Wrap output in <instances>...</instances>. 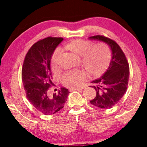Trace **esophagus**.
I'll list each match as a JSON object with an SVG mask.
<instances>
[{
	"mask_svg": "<svg viewBox=\"0 0 147 147\" xmlns=\"http://www.w3.org/2000/svg\"><path fill=\"white\" fill-rule=\"evenodd\" d=\"M83 88H69L70 91H73V90H82Z\"/></svg>",
	"mask_w": 147,
	"mask_h": 147,
	"instance_id": "obj_1",
	"label": "esophagus"
}]
</instances>
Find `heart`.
I'll use <instances>...</instances> for the list:
<instances>
[{"mask_svg":"<svg viewBox=\"0 0 147 147\" xmlns=\"http://www.w3.org/2000/svg\"><path fill=\"white\" fill-rule=\"evenodd\" d=\"M92 41L83 39H76L65 45L67 49L82 57V62L90 75L99 76L109 66L112 59V51L108 45L100 43L93 45ZM61 51L55 49L51 57V66L53 71H57ZM87 77L83 70L76 69L68 71L61 77V81L66 86L76 87L80 86Z\"/></svg>","mask_w":147,"mask_h":147,"instance_id":"heart-1","label":"heart"}]
</instances>
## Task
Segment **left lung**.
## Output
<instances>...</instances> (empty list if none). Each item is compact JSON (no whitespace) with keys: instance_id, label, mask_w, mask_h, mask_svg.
Listing matches in <instances>:
<instances>
[{"instance_id":"obj_1","label":"left lung","mask_w":147,"mask_h":147,"mask_svg":"<svg viewBox=\"0 0 147 147\" xmlns=\"http://www.w3.org/2000/svg\"><path fill=\"white\" fill-rule=\"evenodd\" d=\"M105 42L110 47L112 59L107 71L98 79L92 81L96 96L90 104L102 109H109L119 102L126 93L129 78V65L121 48L116 41L102 35L90 37Z\"/></svg>"}]
</instances>
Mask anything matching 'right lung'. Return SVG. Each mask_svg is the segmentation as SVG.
Returning <instances> with one entry per match:
<instances>
[{
    "label": "right lung",
    "instance_id": "add662e5",
    "mask_svg": "<svg viewBox=\"0 0 147 147\" xmlns=\"http://www.w3.org/2000/svg\"><path fill=\"white\" fill-rule=\"evenodd\" d=\"M62 37H49L34 43L26 54L22 67V81L26 96L31 104L45 115H51L62 109L69 92L61 88L57 94L51 95V57Z\"/></svg>",
    "mask_w": 147,
    "mask_h": 147
}]
</instances>
